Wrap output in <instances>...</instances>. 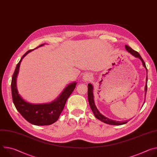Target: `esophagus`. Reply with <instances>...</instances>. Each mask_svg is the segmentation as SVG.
<instances>
[{
    "label": "esophagus",
    "mask_w": 157,
    "mask_h": 157,
    "mask_svg": "<svg viewBox=\"0 0 157 157\" xmlns=\"http://www.w3.org/2000/svg\"><path fill=\"white\" fill-rule=\"evenodd\" d=\"M91 76L92 75L90 73H85L82 76V81L84 82H87L91 79Z\"/></svg>",
    "instance_id": "esophagus-1"
}]
</instances>
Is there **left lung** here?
I'll return each mask as SVG.
<instances>
[{"label": "left lung", "mask_w": 157, "mask_h": 157, "mask_svg": "<svg viewBox=\"0 0 157 157\" xmlns=\"http://www.w3.org/2000/svg\"><path fill=\"white\" fill-rule=\"evenodd\" d=\"M125 49L126 50L130 53L132 55H133V56H135L136 58H139L142 63V64L144 66V68L146 69L147 70V69L146 68V66H145V62L144 61L143 59L142 58V57L140 56V54L135 51L133 50V49H132L130 47L127 46V45H125ZM147 76L146 78V84H145V95H146V93H147ZM88 86V91H87V96H88V101H89V105H90L91 107V109L93 111V113L94 115V116L98 119H99V121L105 123V124H110V125H123V124H126L128 121H114V120H112L110 119H109L107 117H106L105 116H103L100 112L99 111V110L98 109L97 107L95 105V102H94V94H93V86L91 84H88L87 85ZM130 121V120H128Z\"/></svg>", "instance_id": "obj_1"}]
</instances>
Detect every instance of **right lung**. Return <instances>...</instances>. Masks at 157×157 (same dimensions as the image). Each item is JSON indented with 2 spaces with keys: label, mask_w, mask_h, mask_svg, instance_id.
I'll list each match as a JSON object with an SVG mask.
<instances>
[{
  "label": "right lung",
  "mask_w": 157,
  "mask_h": 157,
  "mask_svg": "<svg viewBox=\"0 0 157 157\" xmlns=\"http://www.w3.org/2000/svg\"><path fill=\"white\" fill-rule=\"evenodd\" d=\"M46 43L41 44L35 49L42 47ZM35 49L30 50L27 52L21 57L16 66L11 82L12 99L17 110L29 122L35 125H48L58 121L64 109L67 99L74 91L77 83L76 82H73L67 85L59 96L51 102L45 104H32L25 101L18 94L17 87V78L22 59L29 53Z\"/></svg>",
  "instance_id": "add662e5"
}]
</instances>
